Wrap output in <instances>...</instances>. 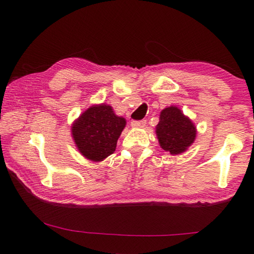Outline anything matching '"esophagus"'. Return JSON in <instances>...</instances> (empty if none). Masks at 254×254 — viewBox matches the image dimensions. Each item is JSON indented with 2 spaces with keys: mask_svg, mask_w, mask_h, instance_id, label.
<instances>
[{
  "mask_svg": "<svg viewBox=\"0 0 254 254\" xmlns=\"http://www.w3.org/2000/svg\"><path fill=\"white\" fill-rule=\"evenodd\" d=\"M145 123H147V121H145V120H142V121H132L131 122V127H134V128L143 127L145 126Z\"/></svg>",
  "mask_w": 254,
  "mask_h": 254,
  "instance_id": "34e87169",
  "label": "esophagus"
}]
</instances>
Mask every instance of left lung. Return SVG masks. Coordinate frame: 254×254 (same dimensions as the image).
<instances>
[{
  "label": "left lung",
  "mask_w": 254,
  "mask_h": 254,
  "mask_svg": "<svg viewBox=\"0 0 254 254\" xmlns=\"http://www.w3.org/2000/svg\"><path fill=\"white\" fill-rule=\"evenodd\" d=\"M197 134L195 124L179 107L171 105L160 112L156 127L159 145L170 154H180L194 143Z\"/></svg>",
  "instance_id": "8db88e82"
}]
</instances>
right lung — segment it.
<instances>
[{"mask_svg": "<svg viewBox=\"0 0 254 254\" xmlns=\"http://www.w3.org/2000/svg\"><path fill=\"white\" fill-rule=\"evenodd\" d=\"M127 120L115 114L109 104H94L71 124V136L81 156L101 162L117 149Z\"/></svg>", "mask_w": 254, "mask_h": 254, "instance_id": "1", "label": "right lung"}]
</instances>
